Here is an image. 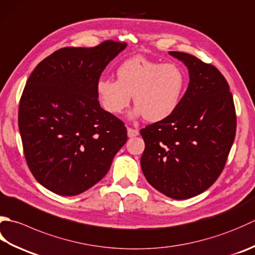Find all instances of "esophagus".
Wrapping results in <instances>:
<instances>
[{
	"mask_svg": "<svg viewBox=\"0 0 255 255\" xmlns=\"http://www.w3.org/2000/svg\"><path fill=\"white\" fill-rule=\"evenodd\" d=\"M127 134H128V137H129V138H132V137H136V136H138V134H139V131L137 130V129H133V128L128 127V128H127Z\"/></svg>",
	"mask_w": 255,
	"mask_h": 255,
	"instance_id": "obj_1",
	"label": "esophagus"
}]
</instances>
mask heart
Wrapping results in <instances>:
<instances>
[{
  "label": "heart",
  "instance_id": "obj_1",
  "mask_svg": "<svg viewBox=\"0 0 255 255\" xmlns=\"http://www.w3.org/2000/svg\"><path fill=\"white\" fill-rule=\"evenodd\" d=\"M116 74L117 81L101 78L96 84L99 102L113 115L122 114L133 96V117L143 116L151 123L163 121L178 108L186 89V73L174 63L136 56L119 65Z\"/></svg>",
  "mask_w": 255,
  "mask_h": 255
}]
</instances>
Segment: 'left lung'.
I'll return each mask as SVG.
<instances>
[{
    "label": "left lung",
    "instance_id": "1",
    "mask_svg": "<svg viewBox=\"0 0 255 255\" xmlns=\"http://www.w3.org/2000/svg\"><path fill=\"white\" fill-rule=\"evenodd\" d=\"M188 67L189 86L178 108L140 130L147 181L183 200L206 191L220 176L236 137L237 115L229 84L217 67L193 55L169 52Z\"/></svg>",
    "mask_w": 255,
    "mask_h": 255
}]
</instances>
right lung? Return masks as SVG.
<instances>
[{
  "label": "right lung",
  "instance_id": "1",
  "mask_svg": "<svg viewBox=\"0 0 255 255\" xmlns=\"http://www.w3.org/2000/svg\"><path fill=\"white\" fill-rule=\"evenodd\" d=\"M127 44L64 47L35 67L18 107L23 150L35 179L59 196H76L105 177L127 141L124 123L101 107L96 84Z\"/></svg>",
  "mask_w": 255,
  "mask_h": 255
}]
</instances>
